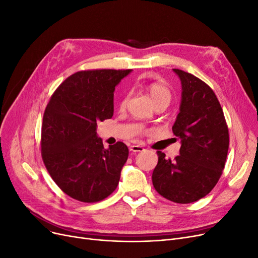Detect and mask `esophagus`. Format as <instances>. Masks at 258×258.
<instances>
[{
    "label": "esophagus",
    "instance_id": "esophagus-1",
    "mask_svg": "<svg viewBox=\"0 0 258 258\" xmlns=\"http://www.w3.org/2000/svg\"><path fill=\"white\" fill-rule=\"evenodd\" d=\"M130 150L132 151V152H142L144 151L145 149H144V147H141V146H138V145H134V146H131L130 147Z\"/></svg>",
    "mask_w": 258,
    "mask_h": 258
}]
</instances>
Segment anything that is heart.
Here are the masks:
<instances>
[{"label":"heart","mask_w":258,"mask_h":258,"mask_svg":"<svg viewBox=\"0 0 258 258\" xmlns=\"http://www.w3.org/2000/svg\"><path fill=\"white\" fill-rule=\"evenodd\" d=\"M141 85L144 87L148 93L150 94V97L153 101V103L157 101H168L170 102L171 97H172V92H171V89L168 87L167 85L159 83V82H151L149 79H142ZM128 99V94L125 93L120 100V107H124L127 103Z\"/></svg>","instance_id":"obj_1"}]
</instances>
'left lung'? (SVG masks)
<instances>
[{"mask_svg": "<svg viewBox=\"0 0 258 258\" xmlns=\"http://www.w3.org/2000/svg\"><path fill=\"white\" fill-rule=\"evenodd\" d=\"M182 83L179 112L172 126L180 139L173 160L158 151L152 174L156 191L169 201L188 204L212 191L225 166L230 136L215 92L197 76L173 69Z\"/></svg>", "mask_w": 258, "mask_h": 258, "instance_id": "left-lung-1", "label": "left lung"}]
</instances>
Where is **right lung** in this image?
<instances>
[{
    "label": "right lung",
    "instance_id": "obj_1",
    "mask_svg": "<svg viewBox=\"0 0 258 258\" xmlns=\"http://www.w3.org/2000/svg\"><path fill=\"white\" fill-rule=\"evenodd\" d=\"M132 72L87 70L72 74L52 94L41 127V156L56 185L72 199L99 202L117 188L128 157L123 142L104 149L100 121L113 114L114 87Z\"/></svg>",
    "mask_w": 258,
    "mask_h": 258
}]
</instances>
